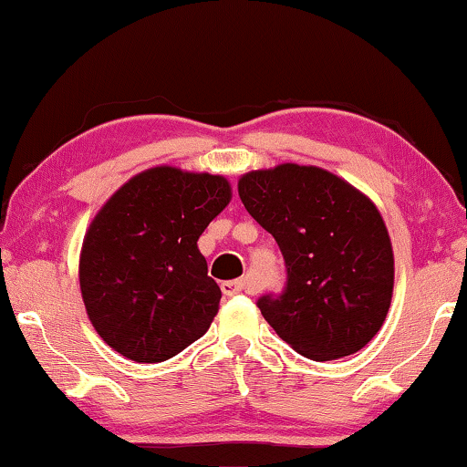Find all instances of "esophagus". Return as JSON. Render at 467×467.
Returning a JSON list of instances; mask_svg holds the SVG:
<instances>
[{
  "label": "esophagus",
  "instance_id": "esophagus-1",
  "mask_svg": "<svg viewBox=\"0 0 467 467\" xmlns=\"http://www.w3.org/2000/svg\"><path fill=\"white\" fill-rule=\"evenodd\" d=\"M222 292L226 296H236V294H249L252 292V284L247 279H236V281H224L222 284Z\"/></svg>",
  "mask_w": 467,
  "mask_h": 467
}]
</instances>
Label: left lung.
I'll return each instance as SVG.
<instances>
[{
  "label": "left lung",
  "instance_id": "obj_1",
  "mask_svg": "<svg viewBox=\"0 0 467 467\" xmlns=\"http://www.w3.org/2000/svg\"><path fill=\"white\" fill-rule=\"evenodd\" d=\"M239 196L285 260L284 292L258 300L279 338L315 362L370 343L393 292V249L377 205L330 171L294 162L249 171Z\"/></svg>",
  "mask_w": 467,
  "mask_h": 467
}]
</instances>
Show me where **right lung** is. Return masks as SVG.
<instances>
[{"mask_svg":"<svg viewBox=\"0 0 467 467\" xmlns=\"http://www.w3.org/2000/svg\"><path fill=\"white\" fill-rule=\"evenodd\" d=\"M231 196L226 177L162 165L130 177L99 209L82 243L80 290L111 349L156 364L209 330L222 292L196 241Z\"/></svg>","mask_w":467,"mask_h":467,"instance_id":"1","label":"right lung"}]
</instances>
